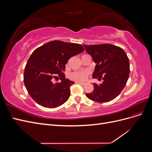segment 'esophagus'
Wrapping results in <instances>:
<instances>
[{
  "label": "esophagus",
  "instance_id": "34e87169",
  "mask_svg": "<svg viewBox=\"0 0 152 152\" xmlns=\"http://www.w3.org/2000/svg\"><path fill=\"white\" fill-rule=\"evenodd\" d=\"M76 83L79 84H80V85H82V86H84V85H85V84H86V83H84V82H77Z\"/></svg>",
  "mask_w": 152,
  "mask_h": 152
}]
</instances>
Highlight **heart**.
I'll list each match as a JSON object with an SVG mask.
<instances>
[{
  "mask_svg": "<svg viewBox=\"0 0 152 152\" xmlns=\"http://www.w3.org/2000/svg\"><path fill=\"white\" fill-rule=\"evenodd\" d=\"M70 77L72 79L77 80V81H82L85 80L86 78V73L85 72H73L70 75Z\"/></svg>",
  "mask_w": 152,
  "mask_h": 152,
  "instance_id": "heart-1",
  "label": "heart"
}]
</instances>
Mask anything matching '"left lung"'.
<instances>
[{"label":"left lung","instance_id":"1","mask_svg":"<svg viewBox=\"0 0 152 152\" xmlns=\"http://www.w3.org/2000/svg\"><path fill=\"white\" fill-rule=\"evenodd\" d=\"M96 64L94 79H102V84L94 83V90L86 94L91 100L98 103L108 102L115 98L126 85L130 72L129 58L124 50L109 44L84 45Z\"/></svg>","mask_w":152,"mask_h":152}]
</instances>
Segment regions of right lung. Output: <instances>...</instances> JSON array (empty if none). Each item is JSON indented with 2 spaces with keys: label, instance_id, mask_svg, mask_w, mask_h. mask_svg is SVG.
<instances>
[{
  "label": "right lung",
  "instance_id": "1",
  "mask_svg": "<svg viewBox=\"0 0 152 152\" xmlns=\"http://www.w3.org/2000/svg\"><path fill=\"white\" fill-rule=\"evenodd\" d=\"M79 44L54 40L37 48L26 63L24 84L35 102L45 108H54L70 97V86L75 82L66 79L63 72L71 57L83 52ZM61 82L53 83L54 79Z\"/></svg>",
  "mask_w": 152,
  "mask_h": 152
}]
</instances>
